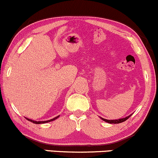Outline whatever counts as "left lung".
I'll return each instance as SVG.
<instances>
[{"label":"left lung","mask_w":158,"mask_h":158,"mask_svg":"<svg viewBox=\"0 0 158 158\" xmlns=\"http://www.w3.org/2000/svg\"><path fill=\"white\" fill-rule=\"evenodd\" d=\"M131 115H130V116H127V117H125V118H119V119H118V120H116H116H108V119H105V118H102L103 121L107 122H108V123H110V124H118V123H121V122H123L126 121L127 118H128L129 117H131Z\"/></svg>","instance_id":"8db88e82"}]
</instances>
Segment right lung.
Here are the masks:
<instances>
[{
	"instance_id": "right-lung-1",
	"label": "right lung",
	"mask_w": 158,
	"mask_h": 158,
	"mask_svg": "<svg viewBox=\"0 0 158 158\" xmlns=\"http://www.w3.org/2000/svg\"><path fill=\"white\" fill-rule=\"evenodd\" d=\"M59 117V116H56V117H55V118H52V119H50V120H48V121H43V122H36V121H33V120H31V119H29V118H27V119L28 120V121H31V122H33V123H35V124H42V123H47V122H51V121H54V120H55L56 118H58Z\"/></svg>"
}]
</instances>
